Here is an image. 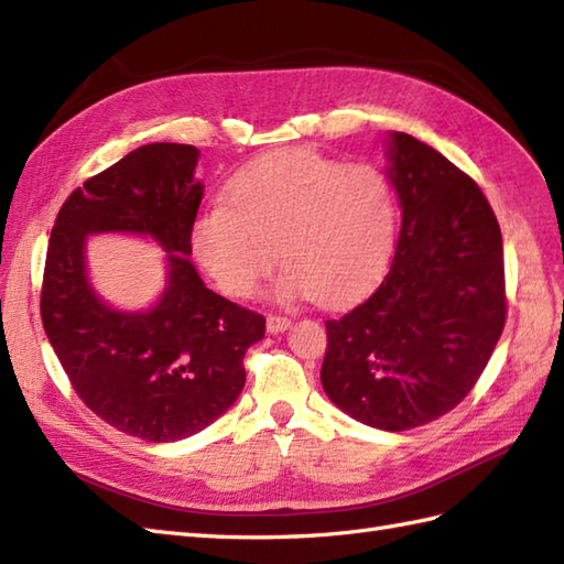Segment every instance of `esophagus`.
I'll return each instance as SVG.
<instances>
[{
	"mask_svg": "<svg viewBox=\"0 0 564 564\" xmlns=\"http://www.w3.org/2000/svg\"><path fill=\"white\" fill-rule=\"evenodd\" d=\"M289 327H291V319H289V317H283V315H269V317H267V329H269L271 334L285 332Z\"/></svg>",
	"mask_w": 564,
	"mask_h": 564,
	"instance_id": "34e87169",
	"label": "esophagus"
}]
</instances>
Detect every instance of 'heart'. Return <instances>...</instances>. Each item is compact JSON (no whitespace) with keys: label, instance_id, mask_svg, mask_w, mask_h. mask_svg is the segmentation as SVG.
Returning a JSON list of instances; mask_svg holds the SVG:
<instances>
[{"label":"heart","instance_id":"obj_1","mask_svg":"<svg viewBox=\"0 0 564 564\" xmlns=\"http://www.w3.org/2000/svg\"><path fill=\"white\" fill-rule=\"evenodd\" d=\"M394 227L398 203L386 172L297 148L242 166L227 182L223 206L196 218L191 247L225 295H254L279 251V293L334 307L382 273Z\"/></svg>","mask_w":564,"mask_h":564}]
</instances>
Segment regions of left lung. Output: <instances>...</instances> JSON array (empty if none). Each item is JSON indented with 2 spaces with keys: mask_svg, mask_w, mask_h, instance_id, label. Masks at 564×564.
Returning a JSON list of instances; mask_svg holds the SVG:
<instances>
[{
  "mask_svg": "<svg viewBox=\"0 0 564 564\" xmlns=\"http://www.w3.org/2000/svg\"><path fill=\"white\" fill-rule=\"evenodd\" d=\"M390 182L402 227L386 279L327 319L322 388L358 422L406 431L451 412L475 388L507 322L497 215L441 152L392 133Z\"/></svg>",
  "mask_w": 564,
  "mask_h": 564,
  "instance_id": "8db88e82",
  "label": "left lung"
}]
</instances>
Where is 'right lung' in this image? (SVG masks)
Returning a JSON list of instances; mask_svg holds the SVG:
<instances>
[{"label":"right lung","mask_w":564,"mask_h":564,"mask_svg":"<svg viewBox=\"0 0 564 564\" xmlns=\"http://www.w3.org/2000/svg\"><path fill=\"white\" fill-rule=\"evenodd\" d=\"M198 150L152 142L75 188L47 242L41 317L72 388L106 424L170 443L206 429L245 388V354L267 317L206 289L191 254L203 198ZM94 231L158 238L171 281L148 314H118L93 293L83 242Z\"/></svg>","instance_id":"1"}]
</instances>
